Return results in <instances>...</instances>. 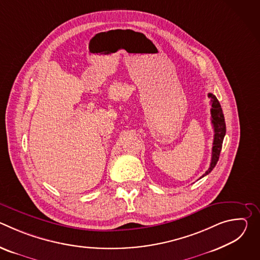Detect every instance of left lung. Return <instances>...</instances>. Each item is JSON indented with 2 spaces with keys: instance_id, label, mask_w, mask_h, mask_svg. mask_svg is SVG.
<instances>
[{
  "instance_id": "left-lung-1",
  "label": "left lung",
  "mask_w": 260,
  "mask_h": 260,
  "mask_svg": "<svg viewBox=\"0 0 260 260\" xmlns=\"http://www.w3.org/2000/svg\"><path fill=\"white\" fill-rule=\"evenodd\" d=\"M208 96L211 99V104H212L211 117H212V124H213L215 134H214V141H213V148H212L211 164H210L208 171L201 178L210 174L212 172V170L215 168V166L219 159L220 151L222 148V143H223V139H224V136L226 133L224 115H223V112H222L220 103L218 102L217 98L213 93H208Z\"/></svg>"
}]
</instances>
